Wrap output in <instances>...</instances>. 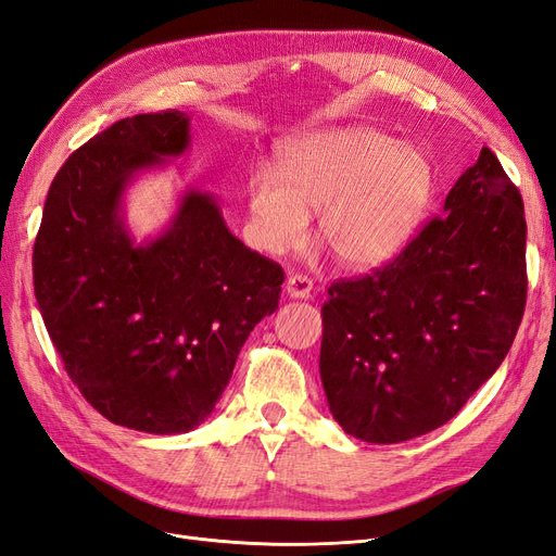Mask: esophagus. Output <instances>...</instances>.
I'll list each match as a JSON object with an SVG mask.
<instances>
[{
    "instance_id": "34e87169",
    "label": "esophagus",
    "mask_w": 556,
    "mask_h": 556,
    "mask_svg": "<svg viewBox=\"0 0 556 556\" xmlns=\"http://www.w3.org/2000/svg\"><path fill=\"white\" fill-rule=\"evenodd\" d=\"M285 292L290 299H308L313 292V280L305 276H290L285 280Z\"/></svg>"
}]
</instances>
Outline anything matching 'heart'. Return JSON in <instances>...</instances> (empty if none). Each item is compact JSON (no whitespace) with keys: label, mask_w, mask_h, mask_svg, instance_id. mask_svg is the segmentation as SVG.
Wrapping results in <instances>:
<instances>
[{"label":"heart","mask_w":556,"mask_h":556,"mask_svg":"<svg viewBox=\"0 0 556 556\" xmlns=\"http://www.w3.org/2000/svg\"><path fill=\"white\" fill-rule=\"evenodd\" d=\"M278 172L257 167L248 186L257 245L269 255L294 251L308 237L313 212L321 239L354 269L384 264L412 241L437 186L424 149L366 126L292 140Z\"/></svg>","instance_id":"1"}]
</instances>
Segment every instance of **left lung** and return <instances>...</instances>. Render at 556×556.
Listing matches in <instances>:
<instances>
[{
	"mask_svg": "<svg viewBox=\"0 0 556 556\" xmlns=\"http://www.w3.org/2000/svg\"><path fill=\"white\" fill-rule=\"evenodd\" d=\"M525 255L522 198L483 147L391 264L329 287L319 375L340 428L400 444L460 412L518 333Z\"/></svg>",
	"mask_w": 556,
	"mask_h": 556,
	"instance_id": "1",
	"label": "left lung"
}]
</instances>
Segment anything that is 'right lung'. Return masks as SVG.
Returning <instances> with one entry per match:
<instances>
[{
	"mask_svg": "<svg viewBox=\"0 0 556 556\" xmlns=\"http://www.w3.org/2000/svg\"><path fill=\"white\" fill-rule=\"evenodd\" d=\"M188 147L179 110L112 124L56 172L34 243L36 301L73 384L149 434L190 432L214 412L285 280L229 232L208 190L186 188L161 235H130L128 186Z\"/></svg>",
	"mask_w": 556,
	"mask_h": 556,
	"instance_id": "1",
	"label": "right lung"
}]
</instances>
